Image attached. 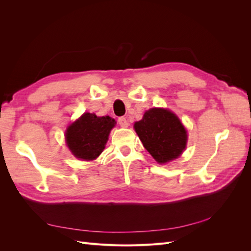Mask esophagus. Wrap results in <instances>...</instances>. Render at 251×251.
<instances>
[{
	"label": "esophagus",
	"mask_w": 251,
	"mask_h": 251,
	"mask_svg": "<svg viewBox=\"0 0 251 251\" xmlns=\"http://www.w3.org/2000/svg\"><path fill=\"white\" fill-rule=\"evenodd\" d=\"M118 124H119L120 126H123V127H127V126H128L127 120H126V118H125V117L118 118Z\"/></svg>",
	"instance_id": "34e87169"
}]
</instances>
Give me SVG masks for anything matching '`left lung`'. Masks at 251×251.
<instances>
[{
  "instance_id": "obj_1",
  "label": "left lung",
  "mask_w": 251,
  "mask_h": 251,
  "mask_svg": "<svg viewBox=\"0 0 251 251\" xmlns=\"http://www.w3.org/2000/svg\"><path fill=\"white\" fill-rule=\"evenodd\" d=\"M134 128L143 147L160 164L177 159L186 148L187 132L170 110H148L140 121H136Z\"/></svg>"
}]
</instances>
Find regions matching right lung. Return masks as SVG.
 I'll return each mask as SVG.
<instances>
[{
	"instance_id": "right-lung-1",
	"label": "right lung",
	"mask_w": 251,
	"mask_h": 251,
	"mask_svg": "<svg viewBox=\"0 0 251 251\" xmlns=\"http://www.w3.org/2000/svg\"><path fill=\"white\" fill-rule=\"evenodd\" d=\"M115 124L116 121L110 116L98 117L92 113H83L68 126L67 146L76 158L87 161L94 160L102 153Z\"/></svg>"
}]
</instances>
